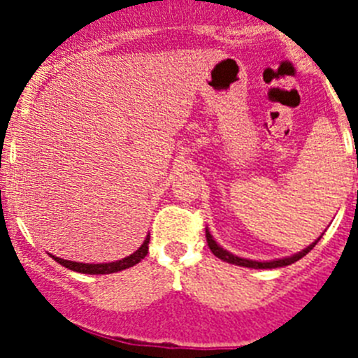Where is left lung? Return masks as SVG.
<instances>
[{
  "mask_svg": "<svg viewBox=\"0 0 358 358\" xmlns=\"http://www.w3.org/2000/svg\"><path fill=\"white\" fill-rule=\"evenodd\" d=\"M206 240H208V248L211 249V252H213L217 258H220L222 262H227V264L240 265V267H251V268L285 267V265H290V264H294V262L301 260L303 256L308 255V252L315 248V243L319 242V238H317L314 243H312V245H308V248L303 249L301 252H297V255L289 256V258H281V260H273V262H252V260H245V258H238V256L231 255V252H227L226 249L220 248V245H218V243L213 240V236L210 235V231H208V229H206Z\"/></svg>",
  "mask_w": 358,
  "mask_h": 358,
  "instance_id": "8db88e82",
  "label": "left lung"
}]
</instances>
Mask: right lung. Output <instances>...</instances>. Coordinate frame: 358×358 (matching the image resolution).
I'll return each instance as SVG.
<instances>
[{
	"mask_svg": "<svg viewBox=\"0 0 358 358\" xmlns=\"http://www.w3.org/2000/svg\"><path fill=\"white\" fill-rule=\"evenodd\" d=\"M148 240L150 236L145 238V242L141 243V248L134 252V255L127 256V258H123V260L118 262H110V264H78V262H69V260H62V258H57L53 256V260L57 264L64 265L66 268L69 271H75V273H82V274H110V273H118V271H123V268H129L132 265L140 264L143 260L145 256L148 252Z\"/></svg>",
	"mask_w": 358,
	"mask_h": 358,
	"instance_id": "obj_1",
	"label": "right lung"
}]
</instances>
